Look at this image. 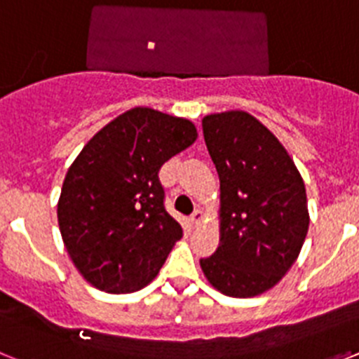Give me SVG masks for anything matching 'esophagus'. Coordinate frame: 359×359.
Listing matches in <instances>:
<instances>
[{"label": "esophagus", "instance_id": "esophagus-1", "mask_svg": "<svg viewBox=\"0 0 359 359\" xmlns=\"http://www.w3.org/2000/svg\"><path fill=\"white\" fill-rule=\"evenodd\" d=\"M190 221H192V224H194V226H198V224L203 221V212L199 210V208L198 210H194V214L190 215Z\"/></svg>", "mask_w": 359, "mask_h": 359}]
</instances>
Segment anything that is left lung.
<instances>
[{"mask_svg": "<svg viewBox=\"0 0 359 359\" xmlns=\"http://www.w3.org/2000/svg\"><path fill=\"white\" fill-rule=\"evenodd\" d=\"M221 182V241L201 259L212 286L233 298L262 294L297 261L309 228L306 187L287 151L255 116L203 118Z\"/></svg>", "mask_w": 359, "mask_h": 359, "instance_id": "8db88e82", "label": "left lung"}]
</instances>
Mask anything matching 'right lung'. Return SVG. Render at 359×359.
I'll list each match as a JSON object with an SVG mask.
<instances>
[{"mask_svg":"<svg viewBox=\"0 0 359 359\" xmlns=\"http://www.w3.org/2000/svg\"><path fill=\"white\" fill-rule=\"evenodd\" d=\"M198 138L194 123L135 107L102 128L62 183L57 219L75 268L97 290L133 293L156 277L182 224L165 210L161 165Z\"/></svg>","mask_w":359,"mask_h":359,"instance_id":"obj_1","label":"right lung"}]
</instances>
